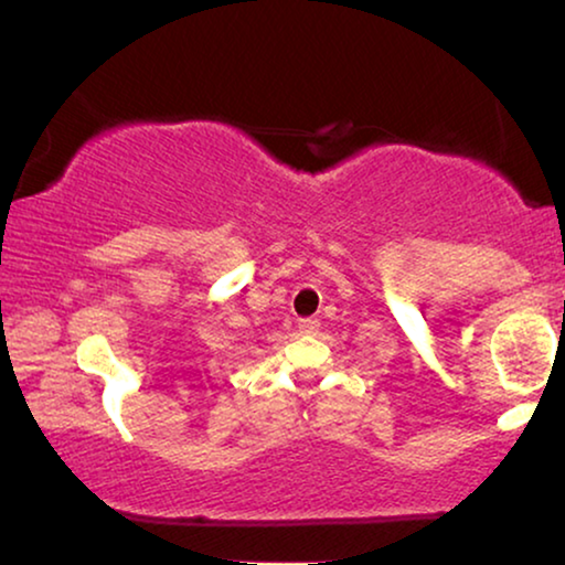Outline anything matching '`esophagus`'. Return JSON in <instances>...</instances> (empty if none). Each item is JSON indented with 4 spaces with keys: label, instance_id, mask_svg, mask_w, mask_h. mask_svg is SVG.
Masks as SVG:
<instances>
[{
    "label": "esophagus",
    "instance_id": "34e87169",
    "mask_svg": "<svg viewBox=\"0 0 565 565\" xmlns=\"http://www.w3.org/2000/svg\"><path fill=\"white\" fill-rule=\"evenodd\" d=\"M319 329H321L319 319H300L298 321V331H300V334H306V337L319 334Z\"/></svg>",
    "mask_w": 565,
    "mask_h": 565
}]
</instances>
